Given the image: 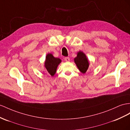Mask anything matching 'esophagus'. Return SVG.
Returning <instances> with one entry per match:
<instances>
[{"instance_id":"34e87169","label":"esophagus","mask_w":130,"mask_h":130,"mask_svg":"<svg viewBox=\"0 0 130 130\" xmlns=\"http://www.w3.org/2000/svg\"><path fill=\"white\" fill-rule=\"evenodd\" d=\"M65 60L66 62H69L70 61V58L69 57H66L65 58Z\"/></svg>"}]
</instances>
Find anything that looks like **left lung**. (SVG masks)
Masks as SVG:
<instances>
[{
    "mask_svg": "<svg viewBox=\"0 0 130 130\" xmlns=\"http://www.w3.org/2000/svg\"><path fill=\"white\" fill-rule=\"evenodd\" d=\"M74 61L79 70L83 74H85L87 71L89 64L84 53L81 51L78 52L77 56L74 59Z\"/></svg>",
    "mask_w": 130,
    "mask_h": 130,
    "instance_id": "1",
    "label": "left lung"
}]
</instances>
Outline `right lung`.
Returning <instances> with one entry per match:
<instances>
[{"mask_svg": "<svg viewBox=\"0 0 130 130\" xmlns=\"http://www.w3.org/2000/svg\"><path fill=\"white\" fill-rule=\"evenodd\" d=\"M61 62V60L58 58H55L51 53H48L45 58L44 66L48 75L53 76L56 71L58 66Z\"/></svg>", "mask_w": 130, "mask_h": 130, "instance_id": "add662e5", "label": "right lung"}]
</instances>
